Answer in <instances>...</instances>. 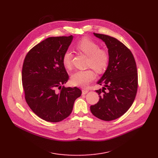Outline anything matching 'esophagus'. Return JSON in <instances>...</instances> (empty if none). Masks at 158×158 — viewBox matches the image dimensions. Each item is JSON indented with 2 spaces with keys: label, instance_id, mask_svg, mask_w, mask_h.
Wrapping results in <instances>:
<instances>
[{
  "label": "esophagus",
  "instance_id": "obj_1",
  "mask_svg": "<svg viewBox=\"0 0 158 158\" xmlns=\"http://www.w3.org/2000/svg\"><path fill=\"white\" fill-rule=\"evenodd\" d=\"M88 92V89H82V95H85Z\"/></svg>",
  "mask_w": 158,
  "mask_h": 158
}]
</instances>
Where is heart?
Here are the masks:
<instances>
[{
    "label": "heart",
    "instance_id": "heart-1",
    "mask_svg": "<svg viewBox=\"0 0 158 158\" xmlns=\"http://www.w3.org/2000/svg\"><path fill=\"white\" fill-rule=\"evenodd\" d=\"M77 51L88 57V66L97 72H102L107 66L109 63L108 54L104 50L100 49L98 45L87 38L79 40L76 45ZM72 53L66 51L63 55L62 63L66 69L72 68ZM95 75L92 70H78L71 76V81L75 86L85 88L90 82L94 80Z\"/></svg>",
    "mask_w": 158,
    "mask_h": 158
}]
</instances>
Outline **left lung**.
Returning <instances> with one entry per match:
<instances>
[{"label":"left lung","mask_w":158,"mask_h":158,"mask_svg":"<svg viewBox=\"0 0 158 158\" xmlns=\"http://www.w3.org/2000/svg\"><path fill=\"white\" fill-rule=\"evenodd\" d=\"M94 35L102 40L108 49L109 63L97 82L104 86L96 90L99 101L90 106V110L98 118L111 121L126 113L135 101L138 89L136 64L130 50L117 39L97 33Z\"/></svg>","instance_id":"8db88e82"}]
</instances>
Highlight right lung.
<instances>
[{
    "mask_svg": "<svg viewBox=\"0 0 158 158\" xmlns=\"http://www.w3.org/2000/svg\"><path fill=\"white\" fill-rule=\"evenodd\" d=\"M72 40V35L48 38L31 48L23 61L22 80L26 101L38 117L47 122L67 118L82 94L77 87H61L69 79L62 57Z\"/></svg>",
    "mask_w": 158,
    "mask_h": 158,
    "instance_id": "add662e5",
    "label": "right lung"
}]
</instances>
